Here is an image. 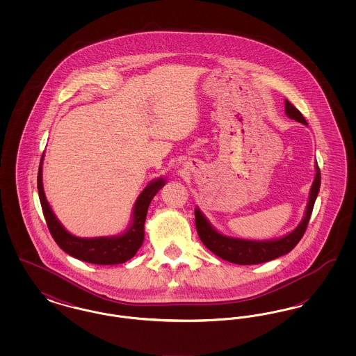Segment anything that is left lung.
<instances>
[{
	"label": "left lung",
	"mask_w": 356,
	"mask_h": 356,
	"mask_svg": "<svg viewBox=\"0 0 356 356\" xmlns=\"http://www.w3.org/2000/svg\"><path fill=\"white\" fill-rule=\"evenodd\" d=\"M286 115L289 119L307 125V121L300 113V111L296 109L288 100H286ZM319 188H321V170L316 163V176L311 186L309 200L307 204L305 218L291 234H288L287 236L280 237L276 240H244V238L224 236L208 222V220L204 218L203 213L196 208L195 222H196L197 234L200 240L203 241L204 245L211 252H213L227 261L240 264V266L260 264V263L270 261L279 256L288 254L300 241L311 218L314 204L319 193Z\"/></svg>",
	"instance_id": "8db88e82"
}]
</instances>
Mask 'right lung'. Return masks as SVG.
<instances>
[{
  "instance_id": "add662e5",
  "label": "right lung",
  "mask_w": 356,
  "mask_h": 356,
  "mask_svg": "<svg viewBox=\"0 0 356 356\" xmlns=\"http://www.w3.org/2000/svg\"><path fill=\"white\" fill-rule=\"evenodd\" d=\"M42 159L44 154L41 157L37 175L38 196L47 225L57 245L70 256L92 264H120L134 257L144 241V222L147 218L148 207L152 202L153 196L165 184L164 179H157L149 183L140 193L134 209V221L127 232H124L120 236L84 238L70 235L60 224V221L57 220L49 204L47 202L42 186Z\"/></svg>"
}]
</instances>
